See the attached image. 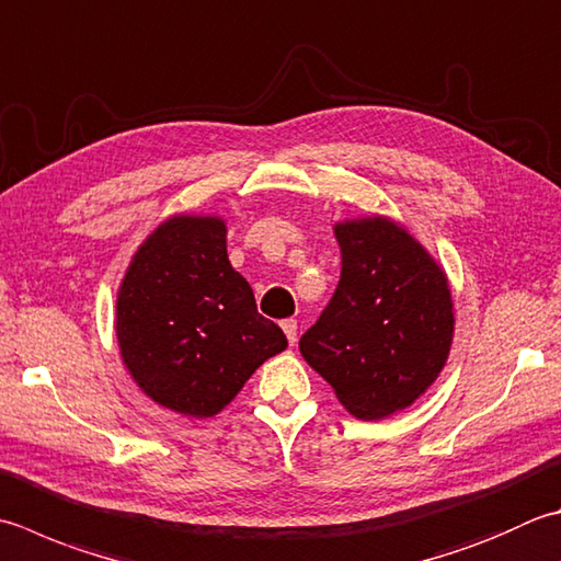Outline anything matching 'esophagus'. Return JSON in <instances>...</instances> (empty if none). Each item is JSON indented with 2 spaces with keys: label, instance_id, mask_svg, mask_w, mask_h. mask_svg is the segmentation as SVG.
<instances>
[{
  "label": "esophagus",
  "instance_id": "1",
  "mask_svg": "<svg viewBox=\"0 0 561 561\" xmlns=\"http://www.w3.org/2000/svg\"><path fill=\"white\" fill-rule=\"evenodd\" d=\"M282 331L287 335L289 345H296V335H299V325H296L294 318H287V321H282Z\"/></svg>",
  "mask_w": 561,
  "mask_h": 561
}]
</instances>
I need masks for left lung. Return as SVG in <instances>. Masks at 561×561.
<instances>
[{
  "label": "left lung",
  "mask_w": 561,
  "mask_h": 561,
  "mask_svg": "<svg viewBox=\"0 0 561 561\" xmlns=\"http://www.w3.org/2000/svg\"><path fill=\"white\" fill-rule=\"evenodd\" d=\"M340 282L299 340L304 359L362 421L411 405L440 375L455 333L445 272L389 218L335 224Z\"/></svg>",
  "instance_id": "8db88e82"
}]
</instances>
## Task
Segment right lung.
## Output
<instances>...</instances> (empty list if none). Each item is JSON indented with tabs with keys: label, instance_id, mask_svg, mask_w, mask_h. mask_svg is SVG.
<instances>
[{
	"label": "right lung",
	"instance_id": "right-lung-1",
	"mask_svg": "<svg viewBox=\"0 0 561 561\" xmlns=\"http://www.w3.org/2000/svg\"><path fill=\"white\" fill-rule=\"evenodd\" d=\"M116 337L138 387L192 419H211L287 347L230 267L216 216H172L152 230L121 282Z\"/></svg>",
	"mask_w": 561,
	"mask_h": 561
}]
</instances>
